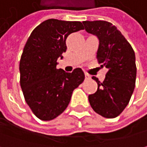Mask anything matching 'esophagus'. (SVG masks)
Here are the masks:
<instances>
[{
	"label": "esophagus",
	"instance_id": "1",
	"mask_svg": "<svg viewBox=\"0 0 147 147\" xmlns=\"http://www.w3.org/2000/svg\"><path fill=\"white\" fill-rule=\"evenodd\" d=\"M85 77H86V80H91V77L90 75H88V74H85Z\"/></svg>",
	"mask_w": 147,
	"mask_h": 147
}]
</instances>
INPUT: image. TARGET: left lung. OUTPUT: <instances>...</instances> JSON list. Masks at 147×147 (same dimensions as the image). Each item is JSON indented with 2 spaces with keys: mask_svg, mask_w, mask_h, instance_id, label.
I'll return each mask as SVG.
<instances>
[{
  "mask_svg": "<svg viewBox=\"0 0 147 147\" xmlns=\"http://www.w3.org/2000/svg\"><path fill=\"white\" fill-rule=\"evenodd\" d=\"M86 32L99 40L97 60L108 71L103 82L93 76L98 88L88 99L92 109L106 118L118 117L128 105L133 93L136 65L135 52L121 31L111 22H83Z\"/></svg>",
  "mask_w": 147,
  "mask_h": 147,
  "instance_id": "obj_1",
  "label": "left lung"
}]
</instances>
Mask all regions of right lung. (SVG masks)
Here are the masks:
<instances>
[{"instance_id": "1", "label": "right lung", "mask_w": 147, "mask_h": 147, "mask_svg": "<svg viewBox=\"0 0 147 147\" xmlns=\"http://www.w3.org/2000/svg\"><path fill=\"white\" fill-rule=\"evenodd\" d=\"M80 22L49 19L36 26L27 40L20 61V83L27 105L42 121H51L65 111L73 91L85 75L81 68L71 73L56 69L62 59L67 36L83 30Z\"/></svg>"}]
</instances>
